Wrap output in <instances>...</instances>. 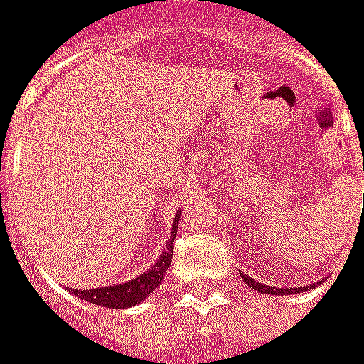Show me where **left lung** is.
<instances>
[{
  "label": "left lung",
  "instance_id": "obj_1",
  "mask_svg": "<svg viewBox=\"0 0 364 364\" xmlns=\"http://www.w3.org/2000/svg\"><path fill=\"white\" fill-rule=\"evenodd\" d=\"M240 277L245 280L248 287H252L256 292H262V294H277V296H284V294H296V292H302V290H309L314 289V284L311 287H299V289H277V287H270V284H262V282H258V280L250 279V277H246L240 272ZM318 284V282H316Z\"/></svg>",
  "mask_w": 364,
  "mask_h": 364
}]
</instances>
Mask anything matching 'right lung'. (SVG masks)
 I'll list each match as a JSON object with an SVG mask.
<instances>
[{
	"label": "right lung",
	"mask_w": 364,
	"mask_h": 364,
	"mask_svg": "<svg viewBox=\"0 0 364 364\" xmlns=\"http://www.w3.org/2000/svg\"><path fill=\"white\" fill-rule=\"evenodd\" d=\"M178 220H180V212L176 214V218L172 222V232L170 238L164 246L162 256L156 260L148 272L140 274L138 279H132L128 282L122 284H114V287H97L92 290H72V294H75L82 301L92 302V304H100V306H108V309H130L138 302L146 301V296H150L154 290L162 284L166 270L172 264V252H174V236L178 232Z\"/></svg>",
	"instance_id": "obj_1"
}]
</instances>
